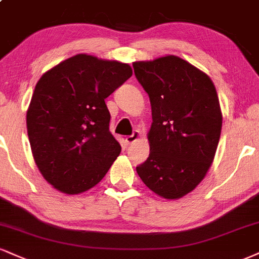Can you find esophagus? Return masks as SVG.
Segmentation results:
<instances>
[{"mask_svg": "<svg viewBox=\"0 0 259 259\" xmlns=\"http://www.w3.org/2000/svg\"><path fill=\"white\" fill-rule=\"evenodd\" d=\"M140 138V132H138V130H135V132H134L132 135H129V136H126L125 138V142L127 143V145H132V143H134L136 141V140H138Z\"/></svg>", "mask_w": 259, "mask_h": 259, "instance_id": "obj_1", "label": "esophagus"}]
</instances>
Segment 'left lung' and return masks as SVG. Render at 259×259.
I'll return each mask as SVG.
<instances>
[{"mask_svg":"<svg viewBox=\"0 0 259 259\" xmlns=\"http://www.w3.org/2000/svg\"><path fill=\"white\" fill-rule=\"evenodd\" d=\"M133 67L153 119L149 157L136 171L155 194L179 199L201 182L213 161L222 129L216 88L207 74L174 55Z\"/></svg>","mask_w":259,"mask_h":259,"instance_id":"obj_1","label":"left lung"}]
</instances>
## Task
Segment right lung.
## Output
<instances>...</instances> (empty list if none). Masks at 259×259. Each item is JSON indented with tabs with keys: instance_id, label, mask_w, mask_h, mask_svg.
Instances as JSON below:
<instances>
[{
	"instance_id": "right-lung-1",
	"label": "right lung",
	"mask_w": 259,
	"mask_h": 259,
	"mask_svg": "<svg viewBox=\"0 0 259 259\" xmlns=\"http://www.w3.org/2000/svg\"><path fill=\"white\" fill-rule=\"evenodd\" d=\"M132 74L127 64L78 54L37 82L26 113L27 135L37 167L58 191H88L119 155L105 99Z\"/></svg>"
}]
</instances>
